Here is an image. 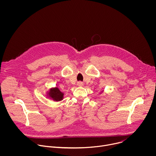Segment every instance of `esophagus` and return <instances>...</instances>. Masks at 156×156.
<instances>
[{
    "mask_svg": "<svg viewBox=\"0 0 156 156\" xmlns=\"http://www.w3.org/2000/svg\"><path fill=\"white\" fill-rule=\"evenodd\" d=\"M77 85H78V86H82L83 85V83L81 82V81H78V82L77 83Z\"/></svg>",
    "mask_w": 156,
    "mask_h": 156,
    "instance_id": "34e87169",
    "label": "esophagus"
}]
</instances>
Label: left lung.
Masks as SVG:
<instances>
[{"label":"left lung","mask_w":156,"mask_h":156,"mask_svg":"<svg viewBox=\"0 0 156 156\" xmlns=\"http://www.w3.org/2000/svg\"><path fill=\"white\" fill-rule=\"evenodd\" d=\"M102 92H103V91H102V92H101V93H100V94H101Z\"/></svg>","instance_id":"1"}]
</instances>
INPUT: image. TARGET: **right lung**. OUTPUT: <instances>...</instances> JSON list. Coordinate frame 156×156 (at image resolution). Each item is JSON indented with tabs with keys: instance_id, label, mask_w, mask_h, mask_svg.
<instances>
[{
	"instance_id": "right-lung-1",
	"label": "right lung",
	"mask_w": 156,
	"mask_h": 156,
	"mask_svg": "<svg viewBox=\"0 0 156 156\" xmlns=\"http://www.w3.org/2000/svg\"><path fill=\"white\" fill-rule=\"evenodd\" d=\"M46 93V95L47 98H49L50 99L54 101L58 102L63 99L64 93L60 91L59 88L57 87L50 88L49 90Z\"/></svg>"
}]
</instances>
